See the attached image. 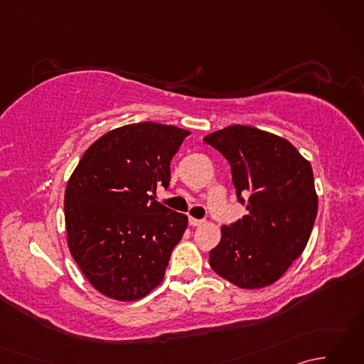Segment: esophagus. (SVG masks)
Masks as SVG:
<instances>
[{
	"label": "esophagus",
	"mask_w": 364,
	"mask_h": 364,
	"mask_svg": "<svg viewBox=\"0 0 364 364\" xmlns=\"http://www.w3.org/2000/svg\"><path fill=\"white\" fill-rule=\"evenodd\" d=\"M205 220L203 219H196V218H189V225L191 227H200L203 225Z\"/></svg>",
	"instance_id": "obj_1"
}]
</instances>
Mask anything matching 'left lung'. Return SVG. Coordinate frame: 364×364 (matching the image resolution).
Listing matches in <instances>:
<instances>
[{
  "instance_id": "1",
  "label": "left lung",
  "mask_w": 364,
  "mask_h": 364,
  "mask_svg": "<svg viewBox=\"0 0 364 364\" xmlns=\"http://www.w3.org/2000/svg\"><path fill=\"white\" fill-rule=\"evenodd\" d=\"M203 141L228 161L237 202L249 211L222 227L210 266L239 288H264L288 270L310 239L318 214L310 162L289 141L253 127L231 125Z\"/></svg>"
}]
</instances>
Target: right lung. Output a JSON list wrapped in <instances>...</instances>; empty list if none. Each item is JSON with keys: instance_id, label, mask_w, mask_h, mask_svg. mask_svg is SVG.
I'll use <instances>...</instances> for the list:
<instances>
[{"instance_id": "add662e5", "label": "right lung", "mask_w": 364, "mask_h": 364, "mask_svg": "<svg viewBox=\"0 0 364 364\" xmlns=\"http://www.w3.org/2000/svg\"><path fill=\"white\" fill-rule=\"evenodd\" d=\"M191 133L144 122L106 133L82 154L65 189L70 253L107 297L136 300L162 282L188 218L153 198Z\"/></svg>"}]
</instances>
